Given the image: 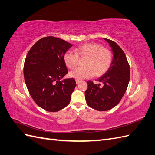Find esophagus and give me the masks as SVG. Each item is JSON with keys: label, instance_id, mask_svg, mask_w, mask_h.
Instances as JSON below:
<instances>
[{"label": "esophagus", "instance_id": "1", "mask_svg": "<svg viewBox=\"0 0 155 155\" xmlns=\"http://www.w3.org/2000/svg\"><path fill=\"white\" fill-rule=\"evenodd\" d=\"M81 81L80 80H79V79H76V83L77 84H79V82H80Z\"/></svg>", "mask_w": 155, "mask_h": 155}]
</instances>
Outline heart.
I'll return each instance as SVG.
<instances>
[{
	"label": "heart",
	"instance_id": "1",
	"mask_svg": "<svg viewBox=\"0 0 155 155\" xmlns=\"http://www.w3.org/2000/svg\"><path fill=\"white\" fill-rule=\"evenodd\" d=\"M76 53L67 51L63 55L66 66L73 69L77 66L79 58L85 57L83 62V67H78L70 72V76L76 79L89 78L94 75L100 77L109 70L112 54L110 50L102 47L97 43H88L81 45L75 50Z\"/></svg>",
	"mask_w": 155,
	"mask_h": 155
}]
</instances>
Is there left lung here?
Returning <instances> with one entry per match:
<instances>
[{"mask_svg":"<svg viewBox=\"0 0 155 155\" xmlns=\"http://www.w3.org/2000/svg\"><path fill=\"white\" fill-rule=\"evenodd\" d=\"M113 51V59L109 70L97 79L104 85L87 81L85 92L87 105L99 111L109 110L118 105L127 88L130 67L124 51L114 41L104 39Z\"/></svg>","mask_w":155,"mask_h":155,"instance_id":"left-lung-1","label":"left lung"}]
</instances>
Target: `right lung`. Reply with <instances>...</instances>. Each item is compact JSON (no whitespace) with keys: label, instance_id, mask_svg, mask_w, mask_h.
<instances>
[{"label":"right lung","instance_id":"1","mask_svg":"<svg viewBox=\"0 0 155 155\" xmlns=\"http://www.w3.org/2000/svg\"><path fill=\"white\" fill-rule=\"evenodd\" d=\"M72 45L52 36L37 41L28 53L24 64V78L35 104L48 112L66 107L76 86L74 78L61 79L68 73L63 55Z\"/></svg>","mask_w":155,"mask_h":155}]
</instances>
